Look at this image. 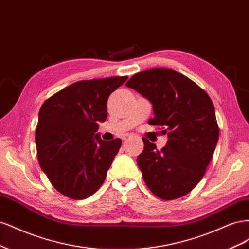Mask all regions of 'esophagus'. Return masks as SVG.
<instances>
[{
    "instance_id": "34e87169",
    "label": "esophagus",
    "mask_w": 249,
    "mask_h": 249,
    "mask_svg": "<svg viewBox=\"0 0 249 249\" xmlns=\"http://www.w3.org/2000/svg\"><path fill=\"white\" fill-rule=\"evenodd\" d=\"M132 137V135L131 134H125L124 136L123 137V140H124V141H126V140H129L130 138Z\"/></svg>"
}]
</instances>
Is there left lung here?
I'll return each instance as SVG.
<instances>
[{"mask_svg":"<svg viewBox=\"0 0 249 249\" xmlns=\"http://www.w3.org/2000/svg\"><path fill=\"white\" fill-rule=\"evenodd\" d=\"M125 86L153 104L148 124L161 126L169 138L161 150L142 138L137 164L143 179L161 199L184 196L200 182L219 138L212 101L196 83L162 67L135 73Z\"/></svg>","mask_w":249,"mask_h":249,"instance_id":"1","label":"left lung"}]
</instances>
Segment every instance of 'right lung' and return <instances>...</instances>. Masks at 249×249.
Instances as JSON below:
<instances>
[{
    "label": "right lung",
    "instance_id": "1",
    "mask_svg": "<svg viewBox=\"0 0 249 249\" xmlns=\"http://www.w3.org/2000/svg\"><path fill=\"white\" fill-rule=\"evenodd\" d=\"M127 77L83 80L42 104L35 132L37 158L53 187L71 199H84L103 185L122 146L96 134L108 116L109 95Z\"/></svg>",
    "mask_w": 249,
    "mask_h": 249
}]
</instances>
